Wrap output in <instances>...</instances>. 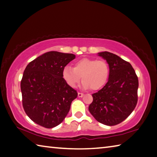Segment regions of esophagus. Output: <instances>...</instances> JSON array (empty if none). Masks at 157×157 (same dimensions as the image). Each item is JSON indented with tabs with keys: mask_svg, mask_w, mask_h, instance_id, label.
I'll use <instances>...</instances> for the list:
<instances>
[{
	"mask_svg": "<svg viewBox=\"0 0 157 157\" xmlns=\"http://www.w3.org/2000/svg\"><path fill=\"white\" fill-rule=\"evenodd\" d=\"M78 97H79V98H82V97L84 96V94H83V93H78Z\"/></svg>",
	"mask_w": 157,
	"mask_h": 157,
	"instance_id": "34e87169",
	"label": "esophagus"
}]
</instances>
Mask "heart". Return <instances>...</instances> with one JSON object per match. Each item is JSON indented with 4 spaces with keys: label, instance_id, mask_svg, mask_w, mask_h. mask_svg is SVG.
I'll use <instances>...</instances> for the list:
<instances>
[{
    "label": "heart",
    "instance_id": "obj_1",
    "mask_svg": "<svg viewBox=\"0 0 157 157\" xmlns=\"http://www.w3.org/2000/svg\"><path fill=\"white\" fill-rule=\"evenodd\" d=\"M62 75L70 86L75 88L82 79V86L93 90L104 86L110 75L109 65L105 60L93 58H82L77 61L74 67L67 66Z\"/></svg>",
    "mask_w": 157,
    "mask_h": 157
}]
</instances>
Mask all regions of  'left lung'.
<instances>
[{
  "instance_id": "8db88e82",
  "label": "left lung",
  "mask_w": 157,
  "mask_h": 157,
  "mask_svg": "<svg viewBox=\"0 0 157 157\" xmlns=\"http://www.w3.org/2000/svg\"><path fill=\"white\" fill-rule=\"evenodd\" d=\"M98 55L106 59L110 75L106 85L93 93L88 110L99 123L115 126L129 116L137 104L138 78L129 62L112 53L104 51Z\"/></svg>"
}]
</instances>
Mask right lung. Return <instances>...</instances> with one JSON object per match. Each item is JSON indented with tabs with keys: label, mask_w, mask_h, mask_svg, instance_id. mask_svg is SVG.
I'll use <instances>...</instances> for the list:
<instances>
[{
	"label": "right lung",
	"mask_w": 157,
	"mask_h": 157,
	"mask_svg": "<svg viewBox=\"0 0 157 157\" xmlns=\"http://www.w3.org/2000/svg\"><path fill=\"white\" fill-rule=\"evenodd\" d=\"M75 58L72 53L49 51L25 68L21 82L22 106L40 126L52 128L61 124L78 96L62 75L64 68Z\"/></svg>",
	"instance_id": "obj_1"
}]
</instances>
